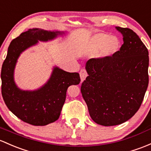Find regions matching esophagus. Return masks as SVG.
<instances>
[{
	"mask_svg": "<svg viewBox=\"0 0 151 151\" xmlns=\"http://www.w3.org/2000/svg\"><path fill=\"white\" fill-rule=\"evenodd\" d=\"M79 73H80V77H81V81L83 82L84 80H85L86 78L87 77L88 74H87V72L86 70V69H83V68L81 70Z\"/></svg>",
	"mask_w": 151,
	"mask_h": 151,
	"instance_id": "1",
	"label": "esophagus"
}]
</instances>
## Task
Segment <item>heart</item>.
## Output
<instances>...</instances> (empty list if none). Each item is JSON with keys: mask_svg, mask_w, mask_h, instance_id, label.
<instances>
[{"mask_svg": "<svg viewBox=\"0 0 151 151\" xmlns=\"http://www.w3.org/2000/svg\"><path fill=\"white\" fill-rule=\"evenodd\" d=\"M90 47L92 51H99L101 58H107L114 54L120 47V42L115 36H108L104 33L97 34L90 40Z\"/></svg>", "mask_w": 151, "mask_h": 151, "instance_id": "obj_1", "label": "heart"}]
</instances>
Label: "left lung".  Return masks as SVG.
<instances>
[{"instance_id":"8db88e82","label":"left lung","mask_w":151,"mask_h":151,"mask_svg":"<svg viewBox=\"0 0 151 151\" xmlns=\"http://www.w3.org/2000/svg\"><path fill=\"white\" fill-rule=\"evenodd\" d=\"M124 43L107 58L86 63L88 76L81 87L91 117L99 124H120L140 107L148 85L147 47L130 29L116 27Z\"/></svg>"}]
</instances>
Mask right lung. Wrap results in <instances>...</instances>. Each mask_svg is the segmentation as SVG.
Here are the masks:
<instances>
[{"instance_id":"1","label":"right lung","mask_w":151,"mask_h":151,"mask_svg":"<svg viewBox=\"0 0 151 151\" xmlns=\"http://www.w3.org/2000/svg\"><path fill=\"white\" fill-rule=\"evenodd\" d=\"M60 33L41 29H30L11 41L1 69V93L5 104L21 120L35 126H44L59 118L71 85L81 81L78 73H68L55 68L47 83L33 91L18 88L14 70L21 53L40 41L52 40Z\"/></svg>"}]
</instances>
